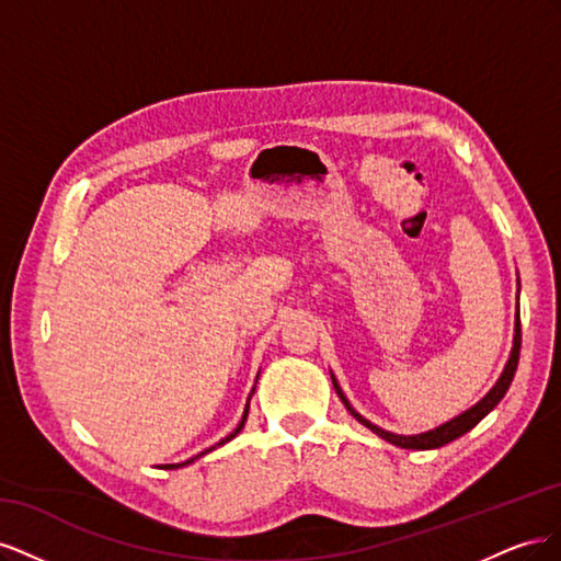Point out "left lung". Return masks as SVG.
Returning <instances> with one entry per match:
<instances>
[{
	"mask_svg": "<svg viewBox=\"0 0 561 561\" xmlns=\"http://www.w3.org/2000/svg\"><path fill=\"white\" fill-rule=\"evenodd\" d=\"M519 348H522V322H519V304H517V320H515L513 351H511V358H507L505 369H503L501 379L496 381V386L491 388L489 393H486L478 404H472L468 412L454 416L451 421L443 423V426H437V428H433V431H428V433H419V435H396V433H388V431H383V428L375 426V423L367 421L365 416H360L358 412L353 410L351 402H348V400H346V396L342 393V388H339V383H336L334 375H332V383H334L336 396L342 398V402L346 404V410L351 412V416H353L355 421H360L363 426H365V428H369L371 433H377L379 437H383L386 443L396 445V447H402V449H437V447H443V445L454 443L456 437H461V435H466L470 428L478 426V423H480V421H482V419H484L491 410H494V407L503 400V396L507 393V388H511L513 377H515V371H517Z\"/></svg>",
	"mask_w": 561,
	"mask_h": 561,
	"instance_id": "1",
	"label": "left lung"
}]
</instances>
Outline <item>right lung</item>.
I'll return each mask as SVG.
<instances>
[{"instance_id":"add662e5","label":"right lung","mask_w":561,"mask_h":561,"mask_svg":"<svg viewBox=\"0 0 561 561\" xmlns=\"http://www.w3.org/2000/svg\"><path fill=\"white\" fill-rule=\"evenodd\" d=\"M252 393H254V388H252ZM252 393H250V396H252ZM248 410H250V398H248V404H245V412H243V419H241V423H239V426H236V431H233V433H229L227 437H222V439H219V443H217L215 447H222L225 443H229V439H233L236 435H239V433L243 431V426H245V419H248ZM215 447H210V449H206V451H201L198 456H203V454H208V451H213ZM198 456L190 458V461H184V463H168V466H161V468H182V466H190V463H194V461H196V458H198Z\"/></svg>"}]
</instances>
